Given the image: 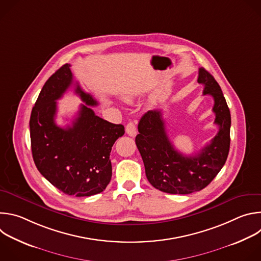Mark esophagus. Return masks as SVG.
<instances>
[{
	"instance_id": "obj_1",
	"label": "esophagus",
	"mask_w": 261,
	"mask_h": 261,
	"mask_svg": "<svg viewBox=\"0 0 261 261\" xmlns=\"http://www.w3.org/2000/svg\"><path fill=\"white\" fill-rule=\"evenodd\" d=\"M126 132L128 133V135H130V136H132V137L136 136L137 130H136V126H135V124H134L133 122H129V123L127 124V126H126Z\"/></svg>"
}]
</instances>
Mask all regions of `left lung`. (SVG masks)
<instances>
[{
    "instance_id": "1",
    "label": "left lung",
    "mask_w": 261,
    "mask_h": 261,
    "mask_svg": "<svg viewBox=\"0 0 261 261\" xmlns=\"http://www.w3.org/2000/svg\"><path fill=\"white\" fill-rule=\"evenodd\" d=\"M197 82L203 95L214 98L217 135L194 156H185L170 142L162 111L148 110L138 124L135 142L145 174L153 187L169 194H190L205 188L225 164L230 146V111L219 84L204 68H199Z\"/></svg>"
}]
</instances>
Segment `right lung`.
I'll list each match as a JSON object with an SVG mask.
<instances>
[{
    "label": "right lung",
    "mask_w": 261,
    "mask_h": 261,
    "mask_svg": "<svg viewBox=\"0 0 261 261\" xmlns=\"http://www.w3.org/2000/svg\"><path fill=\"white\" fill-rule=\"evenodd\" d=\"M70 66L63 65L47 80L32 109L31 146L37 169L51 185L67 195L85 197L107 187L113 174L111 147L125 129L95 115L90 106L98 102L73 82ZM73 83L86 104L72 125L62 128L54 122L56 100Z\"/></svg>",
    "instance_id": "add662e5"
}]
</instances>
